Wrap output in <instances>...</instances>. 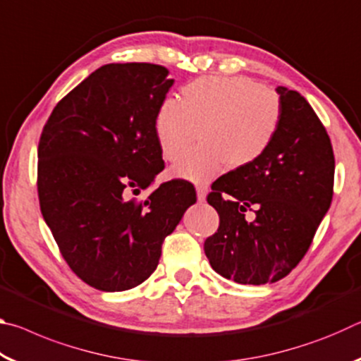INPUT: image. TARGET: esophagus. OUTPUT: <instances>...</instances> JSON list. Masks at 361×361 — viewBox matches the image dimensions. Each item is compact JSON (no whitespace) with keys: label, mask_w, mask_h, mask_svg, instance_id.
<instances>
[{"label":"esophagus","mask_w":361,"mask_h":361,"mask_svg":"<svg viewBox=\"0 0 361 361\" xmlns=\"http://www.w3.org/2000/svg\"><path fill=\"white\" fill-rule=\"evenodd\" d=\"M207 191H209V188L204 186V185L195 186V192H197V200H199V202H205Z\"/></svg>","instance_id":"obj_1"}]
</instances>
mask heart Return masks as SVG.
I'll use <instances>...</instances> for the list:
<instances>
[{"label":"heart","mask_w":361,"mask_h":361,"mask_svg":"<svg viewBox=\"0 0 361 361\" xmlns=\"http://www.w3.org/2000/svg\"><path fill=\"white\" fill-rule=\"evenodd\" d=\"M282 121L276 90L248 78L205 76L186 84L180 102L166 99L157 109L154 135L166 161H176L199 130L200 146L189 151L170 173L209 181L228 164L245 169L271 148Z\"/></svg>","instance_id":"b5f03b06"}]
</instances>
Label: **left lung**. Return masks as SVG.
Listing matches in <instances>:
<instances>
[{"instance_id": "1", "label": "left lung", "mask_w": 361, "mask_h": 361, "mask_svg": "<svg viewBox=\"0 0 361 361\" xmlns=\"http://www.w3.org/2000/svg\"><path fill=\"white\" fill-rule=\"evenodd\" d=\"M282 121L276 138L252 166L216 181L209 204L219 228L204 250L213 271L242 285L283 279L304 258L331 205L333 146L304 97L279 85ZM253 209L252 222L245 212Z\"/></svg>"}]
</instances>
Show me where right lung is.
<instances>
[{
    "label": "right lung",
    "mask_w": 361,
    "mask_h": 361,
    "mask_svg": "<svg viewBox=\"0 0 361 361\" xmlns=\"http://www.w3.org/2000/svg\"><path fill=\"white\" fill-rule=\"evenodd\" d=\"M173 85L166 66L108 63L63 97L38 146L41 213L71 271L102 291H124L156 271L162 242L175 231L195 191L162 183L154 119Z\"/></svg>",
    "instance_id": "add662e5"
}]
</instances>
